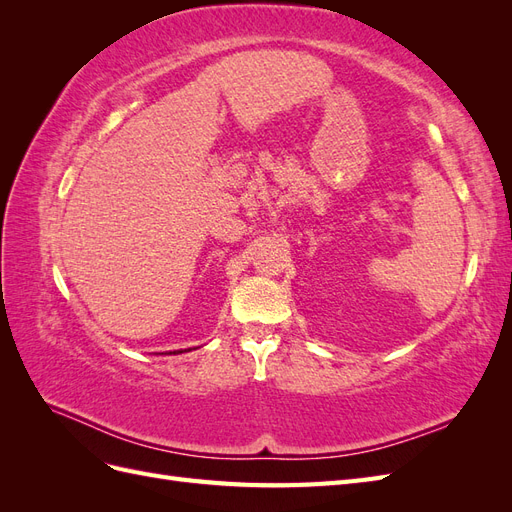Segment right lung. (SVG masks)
Returning <instances> with one entry per match:
<instances>
[{
  "label": "right lung",
  "mask_w": 512,
  "mask_h": 512,
  "mask_svg": "<svg viewBox=\"0 0 512 512\" xmlns=\"http://www.w3.org/2000/svg\"><path fill=\"white\" fill-rule=\"evenodd\" d=\"M179 352H181V350H179ZM179 352H177V354H179ZM173 354H175V352H173Z\"/></svg>",
  "instance_id": "add662e5"
}]
</instances>
